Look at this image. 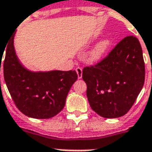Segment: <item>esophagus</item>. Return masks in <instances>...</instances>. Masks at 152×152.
<instances>
[{
  "label": "esophagus",
  "mask_w": 152,
  "mask_h": 152,
  "mask_svg": "<svg viewBox=\"0 0 152 152\" xmlns=\"http://www.w3.org/2000/svg\"><path fill=\"white\" fill-rule=\"evenodd\" d=\"M76 72L77 73V76H78V79L82 78V76H83V69L80 68V67H77L76 69Z\"/></svg>",
  "instance_id": "34e87169"
}]
</instances>
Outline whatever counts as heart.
<instances>
[{
	"label": "heart",
	"instance_id": "obj_1",
	"mask_svg": "<svg viewBox=\"0 0 152 152\" xmlns=\"http://www.w3.org/2000/svg\"><path fill=\"white\" fill-rule=\"evenodd\" d=\"M110 46V39L108 38L101 39L99 42H98L97 43L95 44V46L91 50L90 52L88 53V61L91 63H94V64L100 62L103 59V57L106 54Z\"/></svg>",
	"mask_w": 152,
	"mask_h": 152
}]
</instances>
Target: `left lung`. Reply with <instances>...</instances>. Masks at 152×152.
<instances>
[{"label":"left lung","mask_w":152,"mask_h":152,"mask_svg":"<svg viewBox=\"0 0 152 152\" xmlns=\"http://www.w3.org/2000/svg\"><path fill=\"white\" fill-rule=\"evenodd\" d=\"M144 78L143 51L134 36L122 39L100 63L83 70L91 107L105 118H120L129 110Z\"/></svg>","instance_id":"1"}]
</instances>
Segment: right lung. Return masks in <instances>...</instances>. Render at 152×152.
I'll return each mask as SVG.
<instances>
[{
    "label": "right lung",
    "mask_w": 152,
    "mask_h": 152,
    "mask_svg": "<svg viewBox=\"0 0 152 152\" xmlns=\"http://www.w3.org/2000/svg\"><path fill=\"white\" fill-rule=\"evenodd\" d=\"M15 32L6 44L3 64L4 77L9 93L18 109L27 117L53 118L64 108L77 74L76 71L34 72L27 69L15 53Z\"/></svg>",
    "instance_id": "add662e5"
}]
</instances>
